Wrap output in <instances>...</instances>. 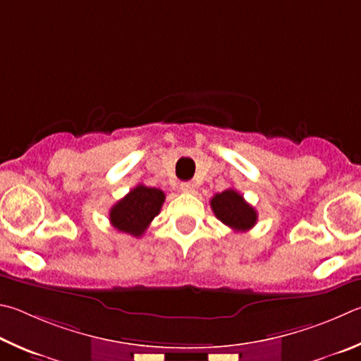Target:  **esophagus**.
<instances>
[{
	"mask_svg": "<svg viewBox=\"0 0 361 361\" xmlns=\"http://www.w3.org/2000/svg\"><path fill=\"white\" fill-rule=\"evenodd\" d=\"M180 190L184 192V193H192L195 190V185L192 184V182H182Z\"/></svg>",
	"mask_w": 361,
	"mask_h": 361,
	"instance_id": "34e87169",
	"label": "esophagus"
}]
</instances>
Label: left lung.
Listing matches in <instances>:
<instances>
[{
	"instance_id": "8db88e82",
	"label": "left lung",
	"mask_w": 361,
	"mask_h": 361,
	"mask_svg": "<svg viewBox=\"0 0 361 361\" xmlns=\"http://www.w3.org/2000/svg\"><path fill=\"white\" fill-rule=\"evenodd\" d=\"M211 207L220 222L235 231H247L257 224V211L233 188L214 195Z\"/></svg>"
}]
</instances>
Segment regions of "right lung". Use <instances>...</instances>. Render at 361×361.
Returning a JSON list of instances; mask_svg holds the SVG:
<instances>
[{
	"instance_id": "right-lung-1",
	"label": "right lung",
	"mask_w": 361,
	"mask_h": 361,
	"mask_svg": "<svg viewBox=\"0 0 361 361\" xmlns=\"http://www.w3.org/2000/svg\"><path fill=\"white\" fill-rule=\"evenodd\" d=\"M164 193L154 187L139 184L111 207L109 220L114 228L139 238L160 212Z\"/></svg>"
}]
</instances>
